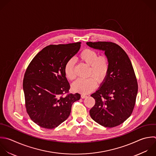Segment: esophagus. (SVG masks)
Listing matches in <instances>:
<instances>
[{
    "label": "esophagus",
    "instance_id": "esophagus-1",
    "mask_svg": "<svg viewBox=\"0 0 156 156\" xmlns=\"http://www.w3.org/2000/svg\"><path fill=\"white\" fill-rule=\"evenodd\" d=\"M87 97V96L85 95V94H81V98L82 99H84V98H85Z\"/></svg>",
    "mask_w": 156,
    "mask_h": 156
}]
</instances>
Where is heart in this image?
I'll list each match as a JSON object with an SVG mask.
<instances>
[{"label":"heart","mask_w":156,"mask_h":156,"mask_svg":"<svg viewBox=\"0 0 156 156\" xmlns=\"http://www.w3.org/2000/svg\"><path fill=\"white\" fill-rule=\"evenodd\" d=\"M78 60L89 66L87 75L94 79L90 77L84 79H78L73 84L72 88L76 92L88 94L96 88L95 79L98 82H101L107 76L109 68L108 60L104 55L98 56L94 51L90 49L83 50L79 55ZM64 72L69 80H73L76 78L74 60L70 59L65 63Z\"/></svg>","instance_id":"1"}]
</instances>
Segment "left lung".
I'll list each match as a JSON object with an SVG mask.
<instances>
[{
  "instance_id": "left-lung-1",
  "label": "left lung",
  "mask_w": 156,
  "mask_h": 156,
  "mask_svg": "<svg viewBox=\"0 0 156 156\" xmlns=\"http://www.w3.org/2000/svg\"><path fill=\"white\" fill-rule=\"evenodd\" d=\"M91 48L104 51L109 63L107 76L91 95L95 104L90 110L91 118L106 127L124 122L132 114L138 84L131 62L125 51L112 42H87Z\"/></svg>"
}]
</instances>
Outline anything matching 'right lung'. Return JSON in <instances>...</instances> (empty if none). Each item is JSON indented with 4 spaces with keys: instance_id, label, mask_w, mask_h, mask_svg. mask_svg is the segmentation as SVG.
Listing matches in <instances>:
<instances>
[{
    "instance_id": "add662e5",
    "label": "right lung",
    "mask_w": 156,
    "mask_h": 156,
    "mask_svg": "<svg viewBox=\"0 0 156 156\" xmlns=\"http://www.w3.org/2000/svg\"><path fill=\"white\" fill-rule=\"evenodd\" d=\"M80 42L49 45L43 48L28 66L23 80L26 110L39 126L54 129L69 116L79 93L68 94L69 83L64 72L65 63L80 48Z\"/></svg>"
}]
</instances>
